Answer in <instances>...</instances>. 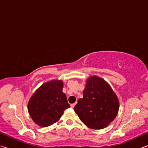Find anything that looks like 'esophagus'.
Returning <instances> with one entry per match:
<instances>
[{"label": "esophagus", "instance_id": "obj_1", "mask_svg": "<svg viewBox=\"0 0 148 148\" xmlns=\"http://www.w3.org/2000/svg\"><path fill=\"white\" fill-rule=\"evenodd\" d=\"M75 105H76V103H73V104H71V107L73 108L75 106Z\"/></svg>", "mask_w": 148, "mask_h": 148}]
</instances>
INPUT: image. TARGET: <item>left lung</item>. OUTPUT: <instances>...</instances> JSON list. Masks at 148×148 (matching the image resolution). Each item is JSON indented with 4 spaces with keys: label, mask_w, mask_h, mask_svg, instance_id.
<instances>
[{
    "label": "left lung",
    "mask_w": 148,
    "mask_h": 148,
    "mask_svg": "<svg viewBox=\"0 0 148 148\" xmlns=\"http://www.w3.org/2000/svg\"><path fill=\"white\" fill-rule=\"evenodd\" d=\"M118 109V99L110 85L96 76L87 80L83 98L79 99L74 107L80 120L94 129H101L109 125Z\"/></svg>",
    "instance_id": "obj_1"
}]
</instances>
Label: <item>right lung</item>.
<instances>
[{
	"label": "right lung",
	"mask_w": 148,
	"mask_h": 148,
	"mask_svg": "<svg viewBox=\"0 0 148 148\" xmlns=\"http://www.w3.org/2000/svg\"><path fill=\"white\" fill-rule=\"evenodd\" d=\"M62 89L63 82L54 80L41 85L34 93L28 102V110L38 125L45 127L53 125L70 107Z\"/></svg>",
	"instance_id": "right-lung-1"
}]
</instances>
